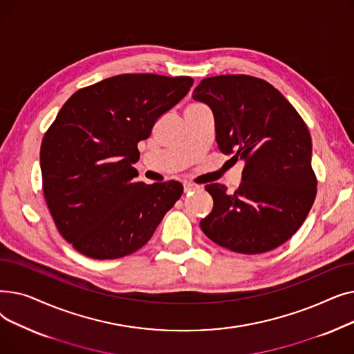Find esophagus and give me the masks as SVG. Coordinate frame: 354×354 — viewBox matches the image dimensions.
Wrapping results in <instances>:
<instances>
[{"instance_id": "34e87169", "label": "esophagus", "mask_w": 354, "mask_h": 354, "mask_svg": "<svg viewBox=\"0 0 354 354\" xmlns=\"http://www.w3.org/2000/svg\"><path fill=\"white\" fill-rule=\"evenodd\" d=\"M199 187L198 185H194V183H189V182H185L183 183V192L185 194H189V192H192V191H196Z\"/></svg>"}]
</instances>
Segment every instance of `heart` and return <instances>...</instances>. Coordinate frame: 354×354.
Listing matches in <instances>:
<instances>
[{
	"label": "heart",
	"instance_id": "b5f03b06",
	"mask_svg": "<svg viewBox=\"0 0 354 354\" xmlns=\"http://www.w3.org/2000/svg\"><path fill=\"white\" fill-rule=\"evenodd\" d=\"M192 107H194V106H192Z\"/></svg>",
	"mask_w": 354,
	"mask_h": 354
}]
</instances>
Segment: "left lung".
<instances>
[{"label":"left lung","mask_w":354,"mask_h":354,"mask_svg":"<svg viewBox=\"0 0 354 354\" xmlns=\"http://www.w3.org/2000/svg\"><path fill=\"white\" fill-rule=\"evenodd\" d=\"M192 97L212 110L219 151L244 162L235 192L222 183L205 187L214 208L201 219L203 234L239 254L280 247L303 225L317 194L306 123L275 87L244 74L203 79Z\"/></svg>","instance_id":"1"}]
</instances>
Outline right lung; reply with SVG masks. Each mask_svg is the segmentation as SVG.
Masks as SVG:
<instances>
[{"label":"right lung","instance_id":"add662e5","mask_svg":"<svg viewBox=\"0 0 354 354\" xmlns=\"http://www.w3.org/2000/svg\"><path fill=\"white\" fill-rule=\"evenodd\" d=\"M191 77L120 74L77 90L41 143L43 191L57 230L83 255L115 259L142 248L180 198L179 182L146 185L138 143L176 106Z\"/></svg>","mask_w":354,"mask_h":354}]
</instances>
